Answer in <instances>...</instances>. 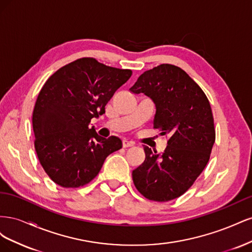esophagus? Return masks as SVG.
Returning a JSON list of instances; mask_svg holds the SVG:
<instances>
[{
  "label": "esophagus",
  "instance_id": "1",
  "mask_svg": "<svg viewBox=\"0 0 252 252\" xmlns=\"http://www.w3.org/2000/svg\"><path fill=\"white\" fill-rule=\"evenodd\" d=\"M134 145V142L132 141H128V140H123V147L127 148V147H131Z\"/></svg>",
  "mask_w": 252,
  "mask_h": 252
}]
</instances>
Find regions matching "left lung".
<instances>
[{
	"label": "left lung",
	"mask_w": 252,
	"mask_h": 252,
	"mask_svg": "<svg viewBox=\"0 0 252 252\" xmlns=\"http://www.w3.org/2000/svg\"><path fill=\"white\" fill-rule=\"evenodd\" d=\"M129 90L151 98L154 128L168 136L162 154L144 145L146 158L132 171L134 186L151 201L177 199L202 173L216 141L208 98L184 70L170 64L145 71Z\"/></svg>",
	"instance_id": "obj_1"
}]
</instances>
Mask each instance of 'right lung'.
Masks as SVG:
<instances>
[{"instance_id": "obj_1", "label": "right lung", "mask_w": 252, "mask_h": 252, "mask_svg": "<svg viewBox=\"0 0 252 252\" xmlns=\"http://www.w3.org/2000/svg\"><path fill=\"white\" fill-rule=\"evenodd\" d=\"M120 69L83 58L65 65L44 84L32 113L34 148L48 177L65 188L94 180L112 152L118 136L102 138L90 121L105 113L114 93L131 77Z\"/></svg>"}]
</instances>
